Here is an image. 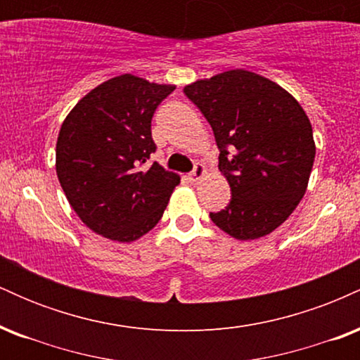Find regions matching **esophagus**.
Wrapping results in <instances>:
<instances>
[{
	"instance_id": "obj_1",
	"label": "esophagus",
	"mask_w": 360,
	"mask_h": 360,
	"mask_svg": "<svg viewBox=\"0 0 360 360\" xmlns=\"http://www.w3.org/2000/svg\"><path fill=\"white\" fill-rule=\"evenodd\" d=\"M205 172H206V171H205V167L201 166V164H196V166H194L193 171L189 172V174H188V179H189V183H191V184H196L198 181H200L201 177L205 176Z\"/></svg>"
}]
</instances>
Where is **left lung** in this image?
Here are the masks:
<instances>
[{"label": "left lung", "mask_w": 360, "mask_h": 360, "mask_svg": "<svg viewBox=\"0 0 360 360\" xmlns=\"http://www.w3.org/2000/svg\"><path fill=\"white\" fill-rule=\"evenodd\" d=\"M184 94L212 125L232 189L212 221L237 240L271 233L307 191L316 152L307 113L276 82L243 69L193 82Z\"/></svg>", "instance_id": "left-lung-1"}]
</instances>
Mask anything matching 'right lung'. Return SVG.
<instances>
[{
	"mask_svg": "<svg viewBox=\"0 0 360 360\" xmlns=\"http://www.w3.org/2000/svg\"><path fill=\"white\" fill-rule=\"evenodd\" d=\"M176 86L123 74L103 82L62 123L56 169L65 198L93 232L134 242L162 218L179 176L148 166L152 117Z\"/></svg>",
	"mask_w": 360,
	"mask_h": 360,
	"instance_id": "right-lung-1",
	"label": "right lung"
}]
</instances>
